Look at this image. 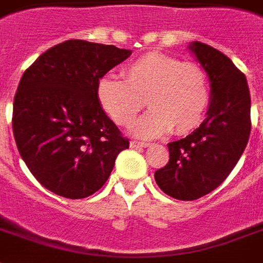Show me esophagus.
Returning <instances> with one entry per match:
<instances>
[{"label":"esophagus","instance_id":"1","mask_svg":"<svg viewBox=\"0 0 263 263\" xmlns=\"http://www.w3.org/2000/svg\"><path fill=\"white\" fill-rule=\"evenodd\" d=\"M151 144L147 142H140V141H132L130 142V147H147Z\"/></svg>","mask_w":263,"mask_h":263}]
</instances>
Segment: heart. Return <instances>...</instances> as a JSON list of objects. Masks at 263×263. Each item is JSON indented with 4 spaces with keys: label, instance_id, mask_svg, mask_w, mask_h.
Returning <instances> with one entry per match:
<instances>
[{
    "label": "heart",
    "instance_id": "1",
    "mask_svg": "<svg viewBox=\"0 0 263 263\" xmlns=\"http://www.w3.org/2000/svg\"><path fill=\"white\" fill-rule=\"evenodd\" d=\"M122 77H103L97 84L99 105L118 125H132L144 101L152 110L137 122L138 137L153 138L171 129L184 134L200 123L210 92L204 69L196 63L152 52L129 63Z\"/></svg>",
    "mask_w": 263,
    "mask_h": 263
}]
</instances>
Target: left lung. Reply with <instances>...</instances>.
I'll list each match as a JSON object with an SVG mask.
<instances>
[{
	"label": "left lung",
	"mask_w": 263,
	"mask_h": 263,
	"mask_svg": "<svg viewBox=\"0 0 263 263\" xmlns=\"http://www.w3.org/2000/svg\"><path fill=\"white\" fill-rule=\"evenodd\" d=\"M210 80L207 118L190 136L169 142V162L155 172L164 194L196 200L218 188L239 161L251 130L246 77L224 53L192 41L188 45Z\"/></svg>",
	"instance_id": "8db88e82"
}]
</instances>
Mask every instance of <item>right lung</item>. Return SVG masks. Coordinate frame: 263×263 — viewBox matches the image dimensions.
<instances>
[{
    "label": "right lung",
    "instance_id": "add662e5",
    "mask_svg": "<svg viewBox=\"0 0 263 263\" xmlns=\"http://www.w3.org/2000/svg\"><path fill=\"white\" fill-rule=\"evenodd\" d=\"M130 55L114 45L67 40L24 72L13 102V134L32 175L53 194H95L129 147L99 105L97 84Z\"/></svg>",
    "mask_w": 263,
    "mask_h": 263
}]
</instances>
